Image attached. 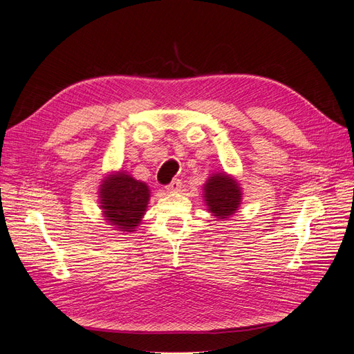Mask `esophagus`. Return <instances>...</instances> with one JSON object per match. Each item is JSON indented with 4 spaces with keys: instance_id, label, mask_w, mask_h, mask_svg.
<instances>
[{
    "instance_id": "esophagus-1",
    "label": "esophagus",
    "mask_w": 354,
    "mask_h": 354,
    "mask_svg": "<svg viewBox=\"0 0 354 354\" xmlns=\"http://www.w3.org/2000/svg\"><path fill=\"white\" fill-rule=\"evenodd\" d=\"M180 187H181V181H180L178 178H174L173 181H171L169 185H167L165 189H167L168 192H177Z\"/></svg>"
}]
</instances>
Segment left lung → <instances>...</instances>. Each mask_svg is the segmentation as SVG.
<instances>
[{
    "mask_svg": "<svg viewBox=\"0 0 354 354\" xmlns=\"http://www.w3.org/2000/svg\"><path fill=\"white\" fill-rule=\"evenodd\" d=\"M203 190H205L207 205L217 218H227L238 209L241 190L236 181L226 174L212 176Z\"/></svg>",
    "mask_w": 354,
    "mask_h": 354,
    "instance_id": "8db88e82",
    "label": "left lung"
}]
</instances>
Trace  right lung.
<instances>
[{
  "instance_id": "obj_1",
  "label": "right lung",
  "mask_w": 354,
  "mask_h": 354,
  "mask_svg": "<svg viewBox=\"0 0 354 354\" xmlns=\"http://www.w3.org/2000/svg\"><path fill=\"white\" fill-rule=\"evenodd\" d=\"M149 194L145 183L124 173L108 177L100 189L106 220L125 232H133L146 211Z\"/></svg>"
}]
</instances>
